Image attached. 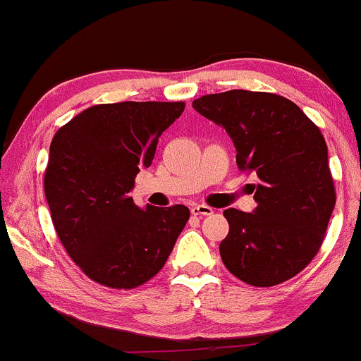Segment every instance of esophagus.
<instances>
[{
	"instance_id": "esophagus-1",
	"label": "esophagus",
	"mask_w": 361,
	"mask_h": 361,
	"mask_svg": "<svg viewBox=\"0 0 361 361\" xmlns=\"http://www.w3.org/2000/svg\"><path fill=\"white\" fill-rule=\"evenodd\" d=\"M191 214L192 216H210V214H214V210H212V207H209V205H195V207H191Z\"/></svg>"
}]
</instances>
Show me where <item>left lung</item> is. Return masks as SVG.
Wrapping results in <instances>:
<instances>
[{
  "label": "left lung",
  "instance_id": "obj_1",
  "mask_svg": "<svg viewBox=\"0 0 361 361\" xmlns=\"http://www.w3.org/2000/svg\"><path fill=\"white\" fill-rule=\"evenodd\" d=\"M192 106L228 131L238 170L258 177L255 212H223L230 224L219 244L224 267L256 288L291 279L319 251L337 200L319 128L274 92L233 89Z\"/></svg>",
  "mask_w": 361,
  "mask_h": 361
}]
</instances>
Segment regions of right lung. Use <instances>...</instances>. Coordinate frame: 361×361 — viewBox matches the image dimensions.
Masks as SVG:
<instances>
[{
  "mask_svg": "<svg viewBox=\"0 0 361 361\" xmlns=\"http://www.w3.org/2000/svg\"><path fill=\"white\" fill-rule=\"evenodd\" d=\"M184 102L85 109L56 131L44 188L61 244L91 281L133 290L165 267L189 219L185 205H135L130 191Z\"/></svg>",
  "mask_w": 361,
  "mask_h": 361,
  "instance_id": "1",
  "label": "right lung"
}]
</instances>
